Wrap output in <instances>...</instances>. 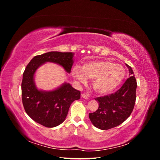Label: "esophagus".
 Masks as SVG:
<instances>
[{"mask_svg":"<svg viewBox=\"0 0 160 160\" xmlns=\"http://www.w3.org/2000/svg\"><path fill=\"white\" fill-rule=\"evenodd\" d=\"M81 98H84V99H88V96L86 94L83 93V94H81Z\"/></svg>","mask_w":160,"mask_h":160,"instance_id":"1","label":"esophagus"}]
</instances>
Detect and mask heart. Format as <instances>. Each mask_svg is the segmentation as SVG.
I'll list each match as a JSON object with an SVG mask.
<instances>
[{
	"instance_id": "heart-1",
	"label": "heart",
	"mask_w": 160,
	"mask_h": 160,
	"mask_svg": "<svg viewBox=\"0 0 160 160\" xmlns=\"http://www.w3.org/2000/svg\"><path fill=\"white\" fill-rule=\"evenodd\" d=\"M73 78L85 83L86 77L93 79L92 85L96 93L108 95L113 93L122 84L126 72L124 67L112 61L99 60L89 61L81 67H74L71 70Z\"/></svg>"
}]
</instances>
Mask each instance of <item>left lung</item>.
<instances>
[{
  "instance_id": "8db88e82",
  "label": "left lung",
  "mask_w": 160,
  "mask_h": 160,
  "mask_svg": "<svg viewBox=\"0 0 160 160\" xmlns=\"http://www.w3.org/2000/svg\"><path fill=\"white\" fill-rule=\"evenodd\" d=\"M129 69V77L115 93L97 98L99 108L90 113L89 117L95 127L102 130L117 127L126 120L133 109L136 99L137 82L132 67Z\"/></svg>"
}]
</instances>
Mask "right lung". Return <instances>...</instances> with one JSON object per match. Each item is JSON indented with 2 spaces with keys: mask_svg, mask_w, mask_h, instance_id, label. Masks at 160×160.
Listing matches in <instances>:
<instances>
[{
  "mask_svg": "<svg viewBox=\"0 0 160 160\" xmlns=\"http://www.w3.org/2000/svg\"><path fill=\"white\" fill-rule=\"evenodd\" d=\"M73 57L74 52H46L34 57L23 72L21 89L24 108L32 119L43 126L54 128L63 122L71 104L80 99L81 92L66 82L51 91L38 89L35 83V72L38 67L50 62L70 73Z\"/></svg>",
  "mask_w": 160,
  "mask_h": 160,
  "instance_id": "1",
  "label": "right lung"
}]
</instances>
